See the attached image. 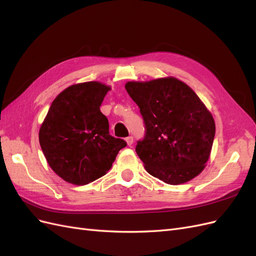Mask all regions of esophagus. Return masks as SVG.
I'll use <instances>...</instances> for the list:
<instances>
[{"label": "esophagus", "mask_w": 256, "mask_h": 256, "mask_svg": "<svg viewBox=\"0 0 256 256\" xmlns=\"http://www.w3.org/2000/svg\"><path fill=\"white\" fill-rule=\"evenodd\" d=\"M126 142H127V145H130L134 143V138L132 136H128V138H126Z\"/></svg>", "instance_id": "esophagus-1"}]
</instances>
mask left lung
Listing matches in <instances>:
<instances>
[{
  "label": "left lung",
  "mask_w": 256,
  "mask_h": 256,
  "mask_svg": "<svg viewBox=\"0 0 256 256\" xmlns=\"http://www.w3.org/2000/svg\"><path fill=\"white\" fill-rule=\"evenodd\" d=\"M125 88L140 108L146 128L136 152L148 174L171 185L202 174L211 154L216 122L195 92L172 76L127 82Z\"/></svg>",
  "instance_id": "obj_1"
}]
</instances>
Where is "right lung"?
<instances>
[{
	"instance_id": "right-lung-1",
	"label": "right lung",
	"mask_w": 256,
	"mask_h": 256,
	"mask_svg": "<svg viewBox=\"0 0 256 256\" xmlns=\"http://www.w3.org/2000/svg\"><path fill=\"white\" fill-rule=\"evenodd\" d=\"M111 87L100 82L74 84L52 103L38 132L52 171L66 182L86 185L108 174L126 142L108 132L100 106Z\"/></svg>"
}]
</instances>
